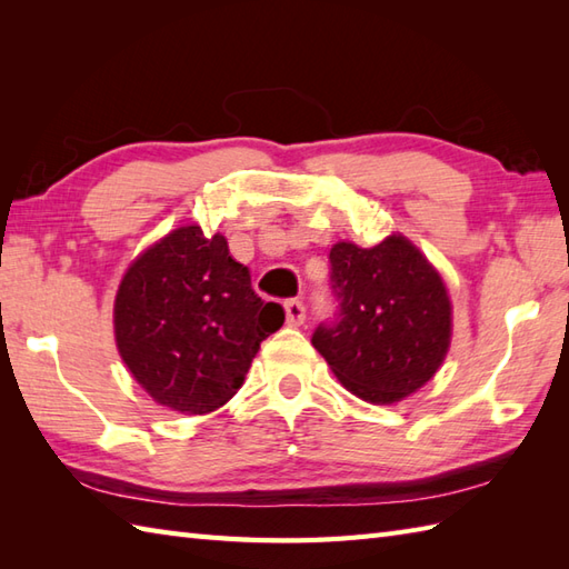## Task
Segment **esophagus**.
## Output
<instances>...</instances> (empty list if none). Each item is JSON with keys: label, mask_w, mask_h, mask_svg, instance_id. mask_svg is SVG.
Wrapping results in <instances>:
<instances>
[{"label": "esophagus", "mask_w": 569, "mask_h": 569, "mask_svg": "<svg viewBox=\"0 0 569 569\" xmlns=\"http://www.w3.org/2000/svg\"><path fill=\"white\" fill-rule=\"evenodd\" d=\"M283 308H286V322L291 325V328H298V325H303V320H306L303 300L291 298V300H286Z\"/></svg>", "instance_id": "esophagus-1"}]
</instances>
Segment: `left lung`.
Wrapping results in <instances>:
<instances>
[{
  "label": "left lung",
  "instance_id": "8db88e82",
  "mask_svg": "<svg viewBox=\"0 0 569 569\" xmlns=\"http://www.w3.org/2000/svg\"><path fill=\"white\" fill-rule=\"evenodd\" d=\"M330 266L337 316L318 325L312 347L369 403L416 393L450 349L452 306L440 273L401 234L371 249L337 241Z\"/></svg>",
  "mask_w": 569,
  "mask_h": 569
}]
</instances>
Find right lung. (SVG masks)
Masks as SVG:
<instances>
[{"instance_id":"add662e5","label":"right lung","mask_w":569,"mask_h":569,"mask_svg":"<svg viewBox=\"0 0 569 569\" xmlns=\"http://www.w3.org/2000/svg\"><path fill=\"white\" fill-rule=\"evenodd\" d=\"M283 308L251 288L222 234L173 229L129 266L114 298V337L141 389L186 416L224 406L244 383Z\"/></svg>"}]
</instances>
